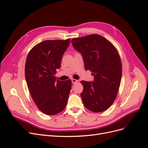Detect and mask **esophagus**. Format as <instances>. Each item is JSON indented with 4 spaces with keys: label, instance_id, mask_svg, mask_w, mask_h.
I'll return each instance as SVG.
<instances>
[{
    "label": "esophagus",
    "instance_id": "esophagus-1",
    "mask_svg": "<svg viewBox=\"0 0 148 148\" xmlns=\"http://www.w3.org/2000/svg\"><path fill=\"white\" fill-rule=\"evenodd\" d=\"M71 81H72V83H73V84H75V83H76L77 82H78V80H75V79H71Z\"/></svg>",
    "mask_w": 148,
    "mask_h": 148
}]
</instances>
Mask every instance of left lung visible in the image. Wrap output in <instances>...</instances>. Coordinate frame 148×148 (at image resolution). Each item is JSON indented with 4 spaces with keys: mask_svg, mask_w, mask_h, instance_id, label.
Listing matches in <instances>:
<instances>
[{
    "mask_svg": "<svg viewBox=\"0 0 148 148\" xmlns=\"http://www.w3.org/2000/svg\"><path fill=\"white\" fill-rule=\"evenodd\" d=\"M74 48L81 54L85 69L92 71V82L81 81L84 106L94 112L110 108L117 97L121 79V63L116 48L106 38L91 34L73 38Z\"/></svg>",
    "mask_w": 148,
    "mask_h": 148,
    "instance_id": "1",
    "label": "left lung"
}]
</instances>
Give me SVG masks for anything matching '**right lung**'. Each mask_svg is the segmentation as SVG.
<instances>
[{
	"mask_svg": "<svg viewBox=\"0 0 148 148\" xmlns=\"http://www.w3.org/2000/svg\"><path fill=\"white\" fill-rule=\"evenodd\" d=\"M70 43L67 40H45L29 52L25 64V79L31 97L43 113L55 115L67 104L72 82L56 80V69Z\"/></svg>",
	"mask_w": 148,
	"mask_h": 148,
	"instance_id": "add662e5",
	"label": "right lung"
}]
</instances>
